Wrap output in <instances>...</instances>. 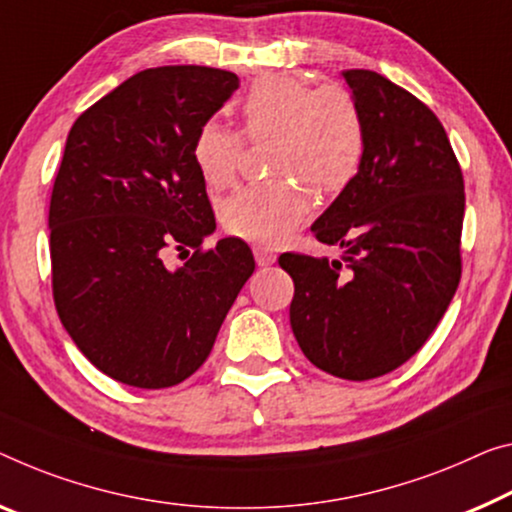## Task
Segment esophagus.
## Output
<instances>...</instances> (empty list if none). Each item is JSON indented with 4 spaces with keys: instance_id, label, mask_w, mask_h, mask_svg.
Returning a JSON list of instances; mask_svg holds the SVG:
<instances>
[{
    "instance_id": "1",
    "label": "esophagus",
    "mask_w": 512,
    "mask_h": 512,
    "mask_svg": "<svg viewBox=\"0 0 512 512\" xmlns=\"http://www.w3.org/2000/svg\"><path fill=\"white\" fill-rule=\"evenodd\" d=\"M254 258H256V263H258V265L265 267V265H272L274 261H277V254H274L272 249L256 247V249H254Z\"/></svg>"
}]
</instances>
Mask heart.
Segmentation results:
<instances>
[{"mask_svg":"<svg viewBox=\"0 0 512 512\" xmlns=\"http://www.w3.org/2000/svg\"><path fill=\"white\" fill-rule=\"evenodd\" d=\"M247 141L270 139L272 180L247 185L219 206L222 226L235 238L277 247L313 210V194H338L357 178L366 155V119L343 84L311 86L300 77H265L238 107ZM194 167L212 190L238 178L242 138L217 121L199 125Z\"/></svg>","mask_w":512,"mask_h":512,"instance_id":"b5f03b06","label":"heart"}]
</instances>
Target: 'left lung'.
Masks as SVG:
<instances>
[{"instance_id":"1","label":"left lung","mask_w":512,"mask_h":512,"mask_svg":"<svg viewBox=\"0 0 512 512\" xmlns=\"http://www.w3.org/2000/svg\"><path fill=\"white\" fill-rule=\"evenodd\" d=\"M366 119L357 178L311 226L341 261L279 256L295 283L290 327L313 366L373 380L423 348L462 274L465 180L428 105L373 70H343Z\"/></svg>"}]
</instances>
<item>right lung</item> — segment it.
Masks as SVG:
<instances>
[{
	"label": "right lung",
	"mask_w": 512,
	"mask_h": 512,
	"mask_svg": "<svg viewBox=\"0 0 512 512\" xmlns=\"http://www.w3.org/2000/svg\"><path fill=\"white\" fill-rule=\"evenodd\" d=\"M238 86L229 70L148 68L68 132L47 219L54 306L82 355L116 382L167 389L199 371L254 272L247 242L201 247L215 212L192 160L199 125ZM187 246L191 261L167 268Z\"/></svg>",
	"instance_id": "right-lung-1"
}]
</instances>
